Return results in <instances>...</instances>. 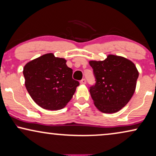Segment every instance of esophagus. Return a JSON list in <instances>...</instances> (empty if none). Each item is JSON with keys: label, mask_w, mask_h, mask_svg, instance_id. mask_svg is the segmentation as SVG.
Returning <instances> with one entry per match:
<instances>
[{"label": "esophagus", "mask_w": 156, "mask_h": 156, "mask_svg": "<svg viewBox=\"0 0 156 156\" xmlns=\"http://www.w3.org/2000/svg\"><path fill=\"white\" fill-rule=\"evenodd\" d=\"M86 83H87V81H86V80H85V79H82V80L80 81V84H86Z\"/></svg>", "instance_id": "34e87169"}]
</instances>
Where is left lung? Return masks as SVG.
I'll return each instance as SVG.
<instances>
[{
    "label": "left lung",
    "mask_w": 156,
    "mask_h": 156,
    "mask_svg": "<svg viewBox=\"0 0 156 156\" xmlns=\"http://www.w3.org/2000/svg\"><path fill=\"white\" fill-rule=\"evenodd\" d=\"M96 78L91 97L100 112L113 114L126 105L136 90L138 71L133 62L108 55L103 61H89Z\"/></svg>",
    "instance_id": "left-lung-1"
}]
</instances>
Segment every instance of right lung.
<instances>
[{
	"label": "right lung",
	"mask_w": 156,
	"mask_h": 156,
	"mask_svg": "<svg viewBox=\"0 0 156 156\" xmlns=\"http://www.w3.org/2000/svg\"><path fill=\"white\" fill-rule=\"evenodd\" d=\"M66 62L65 59L48 53L27 62L23 68L27 91L44 109L63 108L80 85L72 79L73 71Z\"/></svg>",
	"instance_id": "add662e5"
}]
</instances>
